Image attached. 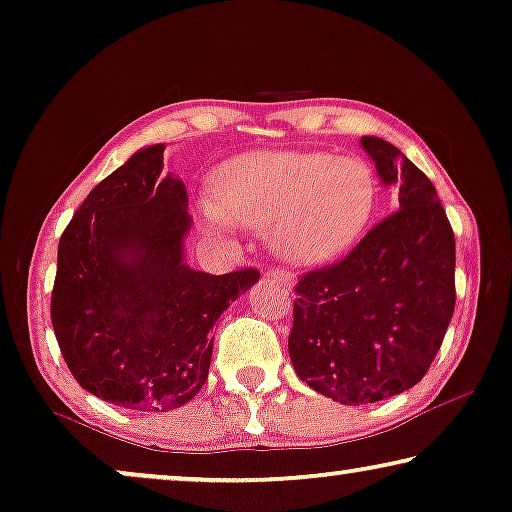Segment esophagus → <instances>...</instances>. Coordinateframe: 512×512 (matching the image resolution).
Masks as SVG:
<instances>
[{
  "instance_id": "esophagus-1",
  "label": "esophagus",
  "mask_w": 512,
  "mask_h": 512,
  "mask_svg": "<svg viewBox=\"0 0 512 512\" xmlns=\"http://www.w3.org/2000/svg\"><path fill=\"white\" fill-rule=\"evenodd\" d=\"M266 278L276 280L278 285H294V276L290 271H266Z\"/></svg>"
}]
</instances>
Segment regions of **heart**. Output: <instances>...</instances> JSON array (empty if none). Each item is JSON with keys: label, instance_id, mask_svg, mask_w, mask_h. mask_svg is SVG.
I'll use <instances>...</instances> for the list:
<instances>
[{"label": "heart", "instance_id": "1", "mask_svg": "<svg viewBox=\"0 0 512 512\" xmlns=\"http://www.w3.org/2000/svg\"><path fill=\"white\" fill-rule=\"evenodd\" d=\"M208 227L269 229L292 264L336 259L359 241L378 206V178L362 157L322 150H259L215 169Z\"/></svg>", "mask_w": 512, "mask_h": 512}]
</instances>
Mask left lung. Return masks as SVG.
<instances>
[{"label": "left lung", "instance_id": "left-lung-1", "mask_svg": "<svg viewBox=\"0 0 512 512\" xmlns=\"http://www.w3.org/2000/svg\"><path fill=\"white\" fill-rule=\"evenodd\" d=\"M399 211L341 262L297 283L290 359L308 387L345 406L420 383L455 311V234L436 187L390 141L362 136Z\"/></svg>", "mask_w": 512, "mask_h": 512}]
</instances>
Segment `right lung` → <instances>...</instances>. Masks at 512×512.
I'll use <instances>...</instances> for the list:
<instances>
[{"instance_id": "add662e5", "label": "right lung", "mask_w": 512, "mask_h": 512, "mask_svg": "<svg viewBox=\"0 0 512 512\" xmlns=\"http://www.w3.org/2000/svg\"><path fill=\"white\" fill-rule=\"evenodd\" d=\"M164 143L146 146L92 190L57 246L50 320L78 385L129 410L167 413L201 390L211 329L259 273L185 264L183 181L164 176Z\"/></svg>"}]
</instances>
